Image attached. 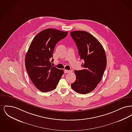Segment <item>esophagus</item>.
I'll return each instance as SVG.
<instances>
[{
  "mask_svg": "<svg viewBox=\"0 0 132 132\" xmlns=\"http://www.w3.org/2000/svg\"><path fill=\"white\" fill-rule=\"evenodd\" d=\"M72 72V71H70V70H64V73H68Z\"/></svg>",
  "mask_w": 132,
  "mask_h": 132,
  "instance_id": "esophagus-1",
  "label": "esophagus"
}]
</instances>
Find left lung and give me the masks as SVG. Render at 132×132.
<instances>
[{"label":"left lung","mask_w":132,"mask_h":132,"mask_svg":"<svg viewBox=\"0 0 132 132\" xmlns=\"http://www.w3.org/2000/svg\"><path fill=\"white\" fill-rule=\"evenodd\" d=\"M75 41L82 63V70H75L76 80L71 84L76 92L87 94L94 90L101 80L106 67L105 52L100 42L88 32H70Z\"/></svg>","instance_id":"8db88e82"}]
</instances>
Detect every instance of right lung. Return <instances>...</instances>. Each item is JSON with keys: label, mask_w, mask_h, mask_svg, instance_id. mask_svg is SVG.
I'll return each mask as SVG.
<instances>
[{"label": "right lung", "mask_w": 132, "mask_h": 132, "mask_svg": "<svg viewBox=\"0 0 132 132\" xmlns=\"http://www.w3.org/2000/svg\"><path fill=\"white\" fill-rule=\"evenodd\" d=\"M67 34L54 29H45L35 37L30 45L26 55V69L32 83L42 92L56 88L63 75V70L52 66L50 60L55 45Z\"/></svg>", "instance_id": "add662e5"}]
</instances>
